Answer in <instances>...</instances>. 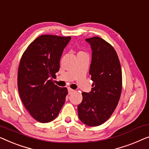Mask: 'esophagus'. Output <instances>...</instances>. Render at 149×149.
<instances>
[{"instance_id":"esophagus-1","label":"esophagus","mask_w":149,"mask_h":149,"mask_svg":"<svg viewBox=\"0 0 149 149\" xmlns=\"http://www.w3.org/2000/svg\"><path fill=\"white\" fill-rule=\"evenodd\" d=\"M74 90H73V89H72V88H68V93L70 94H70H72V93H74Z\"/></svg>"}]
</instances>
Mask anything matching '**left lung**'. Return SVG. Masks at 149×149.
Masks as SVG:
<instances>
[{"label":"left lung","instance_id":"8db88e82","mask_svg":"<svg viewBox=\"0 0 149 149\" xmlns=\"http://www.w3.org/2000/svg\"><path fill=\"white\" fill-rule=\"evenodd\" d=\"M91 45L92 61L89 74L93 81L89 93L83 92L77 106L78 117L89 126H98L111 116L120 98L122 74L114 48L101 38H86Z\"/></svg>","mask_w":149,"mask_h":149}]
</instances>
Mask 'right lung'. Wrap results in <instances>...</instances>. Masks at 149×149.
I'll list each match as a JSON object with an SVG mask.
<instances>
[{"label":"right lung","mask_w":149,"mask_h":149,"mask_svg":"<svg viewBox=\"0 0 149 149\" xmlns=\"http://www.w3.org/2000/svg\"><path fill=\"white\" fill-rule=\"evenodd\" d=\"M70 40V36L42 35L28 46L21 58L19 94L26 109L40 123L55 119L65 102L68 88L57 86L49 79L56 77L61 56Z\"/></svg>","instance_id":"add662e5"}]
</instances>
